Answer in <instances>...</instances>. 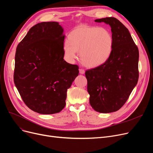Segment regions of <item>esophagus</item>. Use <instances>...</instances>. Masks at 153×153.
<instances>
[{
    "label": "esophagus",
    "mask_w": 153,
    "mask_h": 153,
    "mask_svg": "<svg viewBox=\"0 0 153 153\" xmlns=\"http://www.w3.org/2000/svg\"><path fill=\"white\" fill-rule=\"evenodd\" d=\"M84 72H85V71L84 69H79V73H80L81 74H84Z\"/></svg>",
    "instance_id": "1"
}]
</instances>
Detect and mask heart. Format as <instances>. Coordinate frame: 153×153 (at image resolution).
<instances>
[{"instance_id":"b5f03b06","label":"heart","mask_w":153,"mask_h":153,"mask_svg":"<svg viewBox=\"0 0 153 153\" xmlns=\"http://www.w3.org/2000/svg\"><path fill=\"white\" fill-rule=\"evenodd\" d=\"M113 45L111 32L105 28L81 25L73 29L68 36V41L64 44L66 59L72 62L77 57V52L82 62L89 68L104 64L109 57Z\"/></svg>"}]
</instances>
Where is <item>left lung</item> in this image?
Listing matches in <instances>:
<instances>
[{
    "label": "left lung",
    "instance_id": "obj_1",
    "mask_svg": "<svg viewBox=\"0 0 153 153\" xmlns=\"http://www.w3.org/2000/svg\"><path fill=\"white\" fill-rule=\"evenodd\" d=\"M110 25L113 45L108 59L86 71L88 92L92 108L101 113L117 111L125 104L138 78V48L128 29L114 17L95 20Z\"/></svg>",
    "mask_w": 153,
    "mask_h": 153
}]
</instances>
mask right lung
<instances>
[{
  "label": "right lung",
  "instance_id": "1",
  "mask_svg": "<svg viewBox=\"0 0 153 153\" xmlns=\"http://www.w3.org/2000/svg\"><path fill=\"white\" fill-rule=\"evenodd\" d=\"M64 29L59 22L38 23L16 49L14 81L27 107L42 114L61 112L67 91L79 74L64 59Z\"/></svg>",
  "mask_w": 153,
  "mask_h": 153
}]
</instances>
